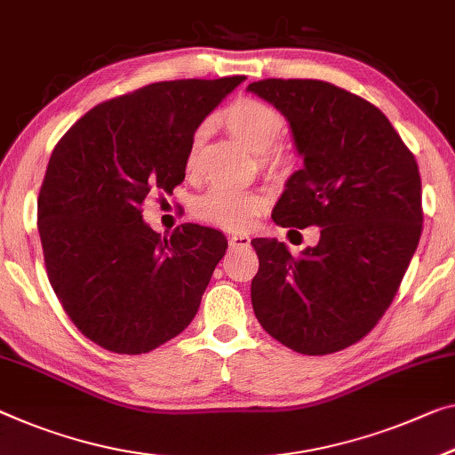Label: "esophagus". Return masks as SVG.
<instances>
[{"mask_svg":"<svg viewBox=\"0 0 455 455\" xmlns=\"http://www.w3.org/2000/svg\"><path fill=\"white\" fill-rule=\"evenodd\" d=\"M228 246H229V250H232V251L246 250V248H250V237L243 235V234H235V235L229 237Z\"/></svg>","mask_w":455,"mask_h":455,"instance_id":"1","label":"esophagus"}]
</instances>
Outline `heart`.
Here are the masks:
<instances>
[{
    "label": "heart",
    "mask_w": 455,
    "mask_h": 455,
    "mask_svg": "<svg viewBox=\"0 0 455 455\" xmlns=\"http://www.w3.org/2000/svg\"><path fill=\"white\" fill-rule=\"evenodd\" d=\"M220 120L229 134L258 152V164L270 177H278L292 166V158H295L292 150L278 140L284 130V116L281 109L258 100V97L240 95L221 111ZM207 136L209 122H201L188 138L185 155V169L188 174L199 171ZM264 205H267L264 195L254 188L213 185L195 199L193 212L207 223L240 232L262 213Z\"/></svg>",
    "instance_id": "heart-1"
}]
</instances>
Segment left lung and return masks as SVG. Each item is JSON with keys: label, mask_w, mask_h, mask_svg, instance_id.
Segmentation results:
<instances>
[{"label": "left lung", "mask_w": 455, "mask_h": 455, "mask_svg": "<svg viewBox=\"0 0 455 455\" xmlns=\"http://www.w3.org/2000/svg\"><path fill=\"white\" fill-rule=\"evenodd\" d=\"M248 91L289 120L303 169L286 180L276 226L319 228L291 254L251 240V307L264 331L307 355L354 346L393 303L423 229L419 166L393 124L362 97L317 79H264Z\"/></svg>", "instance_id": "1"}]
</instances>
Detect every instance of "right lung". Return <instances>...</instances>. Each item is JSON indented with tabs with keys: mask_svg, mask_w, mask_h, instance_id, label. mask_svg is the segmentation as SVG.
I'll return each mask as SVG.
<instances>
[{
	"mask_svg": "<svg viewBox=\"0 0 455 455\" xmlns=\"http://www.w3.org/2000/svg\"><path fill=\"white\" fill-rule=\"evenodd\" d=\"M242 81L152 83L89 109L54 146L38 195L42 254L62 309L93 344L146 354L197 315L226 235L195 223L160 235L142 205L183 183L193 130Z\"/></svg>",
	"mask_w": 455,
	"mask_h": 455,
	"instance_id": "1",
	"label": "right lung"
}]
</instances>
